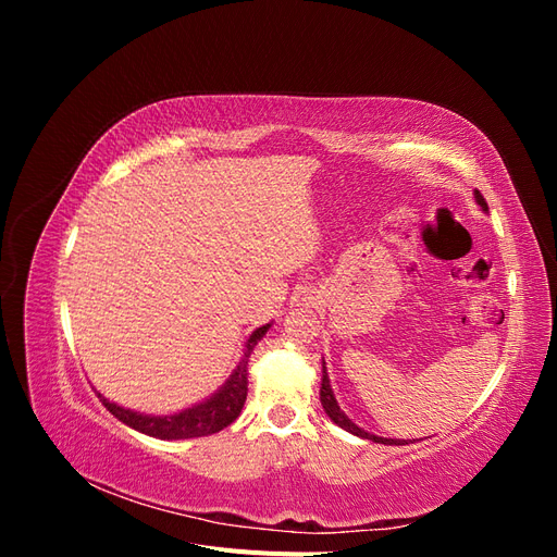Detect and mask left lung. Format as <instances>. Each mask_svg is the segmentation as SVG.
Listing matches in <instances>:
<instances>
[{
	"label": "left lung",
	"mask_w": 557,
	"mask_h": 557,
	"mask_svg": "<svg viewBox=\"0 0 557 557\" xmlns=\"http://www.w3.org/2000/svg\"><path fill=\"white\" fill-rule=\"evenodd\" d=\"M474 197H476V205H479L483 211H487V205H485L483 195H481L479 190H474ZM320 401H323V409H325V413L332 418V423H336L342 430H346V432H350V434L362 436V440L376 442V444H391V446H393V444H395V446L407 444V442H399V440H385V436L369 434V432H364L362 428H358L356 423H352V420L339 409V404H336V397H334V393H332V385H330V376H327L325 362H323V383H320Z\"/></svg>",
	"instance_id": "obj_1"
}]
</instances>
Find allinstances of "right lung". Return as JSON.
Segmentation results:
<instances>
[{
    "mask_svg": "<svg viewBox=\"0 0 557 557\" xmlns=\"http://www.w3.org/2000/svg\"><path fill=\"white\" fill-rule=\"evenodd\" d=\"M269 327H272V323L258 327L248 336L244 356L221 391H215L209 399L195 404L190 409H183L172 416H148L117 407L115 401H109L102 393H97V397L121 423L141 434L156 436V440H193V436H209L221 432L223 428L232 425L244 409L248 393V358Z\"/></svg>",
    "mask_w": 557,
    "mask_h": 557,
    "instance_id": "1",
    "label": "right lung"
}]
</instances>
